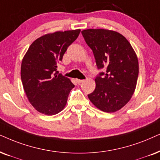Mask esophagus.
<instances>
[{"label":"esophagus","mask_w":160,"mask_h":160,"mask_svg":"<svg viewBox=\"0 0 160 160\" xmlns=\"http://www.w3.org/2000/svg\"><path fill=\"white\" fill-rule=\"evenodd\" d=\"M84 81V80H79V79H78V80H77V82H78V84H80V83H82V82Z\"/></svg>","instance_id":"esophagus-1"}]
</instances>
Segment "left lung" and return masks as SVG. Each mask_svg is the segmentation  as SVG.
Here are the masks:
<instances>
[{"mask_svg": "<svg viewBox=\"0 0 160 160\" xmlns=\"http://www.w3.org/2000/svg\"><path fill=\"white\" fill-rule=\"evenodd\" d=\"M81 33L92 48L98 69H106L96 77V88L88 98L102 112H117L130 100L136 88V54L126 38L117 32L89 29Z\"/></svg>", "mask_w": 160, "mask_h": 160, "instance_id": "8db88e82", "label": "left lung"}]
</instances>
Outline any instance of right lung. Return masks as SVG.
<instances>
[{
    "instance_id": "right-lung-1",
    "label": "right lung",
    "mask_w": 160,
    "mask_h": 160,
    "mask_svg": "<svg viewBox=\"0 0 160 160\" xmlns=\"http://www.w3.org/2000/svg\"><path fill=\"white\" fill-rule=\"evenodd\" d=\"M80 30L56 32L38 38L31 44L22 60L21 76L30 103L46 115L58 114L67 102L74 85L58 74V63Z\"/></svg>"
}]
</instances>
